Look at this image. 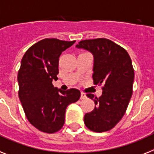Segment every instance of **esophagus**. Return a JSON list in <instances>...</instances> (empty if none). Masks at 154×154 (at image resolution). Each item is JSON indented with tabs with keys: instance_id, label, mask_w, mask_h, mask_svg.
<instances>
[{
	"instance_id": "34e87169",
	"label": "esophagus",
	"mask_w": 154,
	"mask_h": 154,
	"mask_svg": "<svg viewBox=\"0 0 154 154\" xmlns=\"http://www.w3.org/2000/svg\"><path fill=\"white\" fill-rule=\"evenodd\" d=\"M86 97V94H85V93H82V94H81V97H80V98L81 99H85Z\"/></svg>"
}]
</instances>
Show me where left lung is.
<instances>
[{"instance_id": "obj_1", "label": "left lung", "mask_w": 154, "mask_h": 154, "mask_svg": "<svg viewBox=\"0 0 154 154\" xmlns=\"http://www.w3.org/2000/svg\"><path fill=\"white\" fill-rule=\"evenodd\" d=\"M76 47L93 53L94 83L103 84L101 97L86 94L94 101L95 107L85 114L84 123L92 131H108L124 116L131 97L134 78L131 59L125 49L107 38L80 41Z\"/></svg>"}]
</instances>
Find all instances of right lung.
<instances>
[{"mask_svg": "<svg viewBox=\"0 0 154 154\" xmlns=\"http://www.w3.org/2000/svg\"><path fill=\"white\" fill-rule=\"evenodd\" d=\"M75 41L45 38L29 48L18 72L19 97L26 118L38 130L55 133L62 128L68 105L78 101L77 89L63 91L54 87L57 80L59 57Z\"/></svg>", "mask_w": 154, "mask_h": 154, "instance_id": "1", "label": "right lung"}]
</instances>
